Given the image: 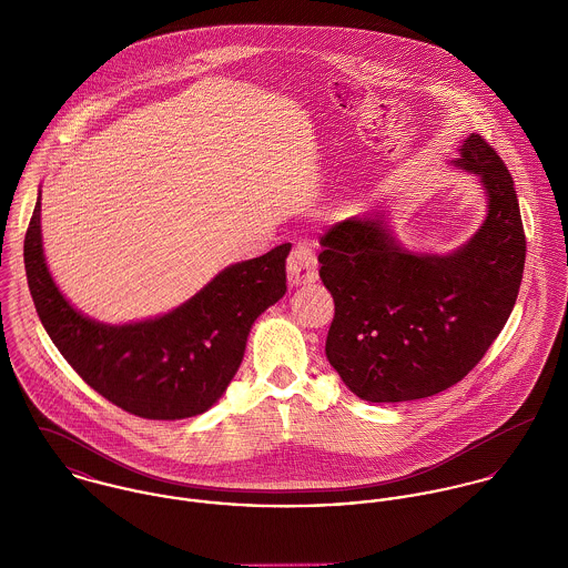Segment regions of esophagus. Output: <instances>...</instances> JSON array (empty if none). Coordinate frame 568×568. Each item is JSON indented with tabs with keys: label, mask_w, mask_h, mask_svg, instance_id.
<instances>
[{
	"label": "esophagus",
	"mask_w": 568,
	"mask_h": 568,
	"mask_svg": "<svg viewBox=\"0 0 568 568\" xmlns=\"http://www.w3.org/2000/svg\"><path fill=\"white\" fill-rule=\"evenodd\" d=\"M288 282L293 286H302V284H313L317 280V255L313 251V246L306 243H297L293 246L291 255H288Z\"/></svg>",
	"instance_id": "esophagus-1"
}]
</instances>
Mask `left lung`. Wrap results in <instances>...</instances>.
Segmentation results:
<instances>
[{"label": "left lung", "mask_w": 568, "mask_h": 568, "mask_svg": "<svg viewBox=\"0 0 568 568\" xmlns=\"http://www.w3.org/2000/svg\"><path fill=\"white\" fill-rule=\"evenodd\" d=\"M453 163L477 174L487 196L481 230L457 251H406L383 214L341 221L320 241L334 300L325 356L361 400L406 403L457 385L516 304L527 241L514 179L477 133Z\"/></svg>", "instance_id": "left-lung-1"}]
</instances>
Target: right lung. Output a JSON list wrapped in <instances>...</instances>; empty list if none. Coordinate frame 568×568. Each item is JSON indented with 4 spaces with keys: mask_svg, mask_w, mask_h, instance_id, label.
Segmentation results:
<instances>
[{
    "mask_svg": "<svg viewBox=\"0 0 568 568\" xmlns=\"http://www.w3.org/2000/svg\"><path fill=\"white\" fill-rule=\"evenodd\" d=\"M291 243L221 271L162 317L106 325L79 313L57 288L43 255L41 192L26 232L28 288L52 343L102 398L138 417L205 413L236 376L253 322L286 293Z\"/></svg>",
    "mask_w": 568,
    "mask_h": 568,
    "instance_id": "obj_1",
    "label": "right lung"
}]
</instances>
